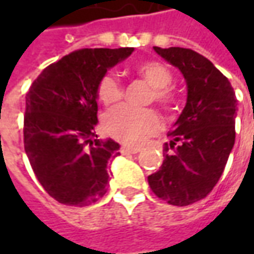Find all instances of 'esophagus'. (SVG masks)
I'll list each match as a JSON object with an SVG mask.
<instances>
[{
	"label": "esophagus",
	"instance_id": "esophagus-1",
	"mask_svg": "<svg viewBox=\"0 0 254 254\" xmlns=\"http://www.w3.org/2000/svg\"><path fill=\"white\" fill-rule=\"evenodd\" d=\"M120 151H122V154H137V152L141 151V148L140 147H122L120 148Z\"/></svg>",
	"mask_w": 254,
	"mask_h": 254
}]
</instances>
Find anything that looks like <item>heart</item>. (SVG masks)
Returning a JSON list of instances; mask_svg holds the SVG:
<instances>
[{
	"instance_id": "1",
	"label": "heart",
	"mask_w": 254,
	"mask_h": 254,
	"mask_svg": "<svg viewBox=\"0 0 254 254\" xmlns=\"http://www.w3.org/2000/svg\"><path fill=\"white\" fill-rule=\"evenodd\" d=\"M137 73L154 87V97L158 103L170 107L175 103V96L167 89L171 84L172 74L170 69L161 62H144L137 66ZM99 99L104 104L112 106L123 97V86L117 77L112 74L104 76L97 87ZM106 130L116 140L137 145L154 135L161 127V117L151 109H138L128 104L120 106L107 114Z\"/></svg>"
}]
</instances>
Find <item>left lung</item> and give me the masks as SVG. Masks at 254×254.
Segmentation results:
<instances>
[{
	"mask_svg": "<svg viewBox=\"0 0 254 254\" xmlns=\"http://www.w3.org/2000/svg\"><path fill=\"white\" fill-rule=\"evenodd\" d=\"M154 51L187 83V104L171 128L160 170L148 177L152 192L170 205L187 206L205 198L219 181L235 144L238 100L215 64L192 49Z\"/></svg>",
	"mask_w": 254,
	"mask_h": 254,
	"instance_id": "obj_1",
	"label": "left lung"
}]
</instances>
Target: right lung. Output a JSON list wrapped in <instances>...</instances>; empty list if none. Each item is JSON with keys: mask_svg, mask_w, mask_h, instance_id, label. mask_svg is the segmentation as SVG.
I'll list each match as a JSON object with an SVG mask.
<instances>
[{"mask_svg": "<svg viewBox=\"0 0 254 254\" xmlns=\"http://www.w3.org/2000/svg\"><path fill=\"white\" fill-rule=\"evenodd\" d=\"M134 48L80 49L42 70L26 93L24 145L45 190L64 205L86 206L107 190V164L120 144L97 138V87Z\"/></svg>", "mask_w": 254, "mask_h": 254, "instance_id": "obj_1", "label": "right lung"}]
</instances>
